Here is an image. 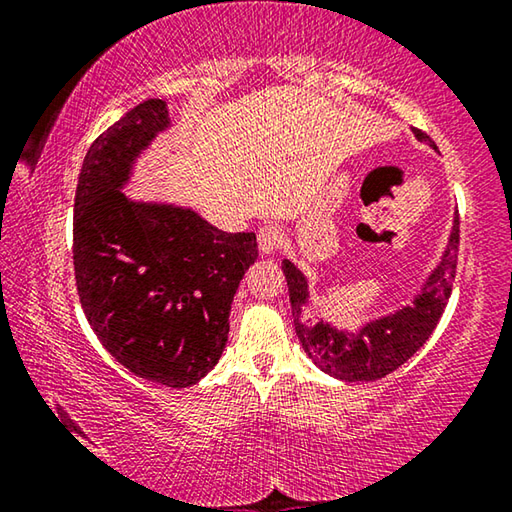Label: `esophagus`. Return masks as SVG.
Wrapping results in <instances>:
<instances>
[{"label":"esophagus","instance_id":"34e87169","mask_svg":"<svg viewBox=\"0 0 512 512\" xmlns=\"http://www.w3.org/2000/svg\"><path fill=\"white\" fill-rule=\"evenodd\" d=\"M282 241H284V232L280 225H275V223H266L257 232V244L264 255L275 253V250L282 246Z\"/></svg>","mask_w":512,"mask_h":512}]
</instances>
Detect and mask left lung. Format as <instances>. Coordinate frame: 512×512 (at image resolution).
<instances>
[{"instance_id":"1","label":"left lung","mask_w":512,"mask_h":512,"mask_svg":"<svg viewBox=\"0 0 512 512\" xmlns=\"http://www.w3.org/2000/svg\"><path fill=\"white\" fill-rule=\"evenodd\" d=\"M415 137L420 142H429L431 137L415 128ZM456 255H458V212L454 216L452 235L445 248L443 262L433 268L422 291L415 296L411 307H402L391 316L370 320L357 334L348 329H336L334 325L318 320L316 325L302 323V307L309 302V284L289 259L282 262L284 277L289 284L291 314L296 318V334L305 348L307 357L316 366L343 381H375L391 375L402 363L409 361L418 352L436 329L440 316L452 296V284L456 277Z\"/></svg>"}]
</instances>
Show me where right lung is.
Returning <instances> with one entry per match:
<instances>
[{"mask_svg": "<svg viewBox=\"0 0 512 512\" xmlns=\"http://www.w3.org/2000/svg\"><path fill=\"white\" fill-rule=\"evenodd\" d=\"M164 128L167 103L149 99L92 142L76 185L72 253L81 307L103 348L137 377L187 388L221 359L257 239L121 192Z\"/></svg>", "mask_w": 512, "mask_h": 512, "instance_id": "obj_1", "label": "right lung"}]
</instances>
